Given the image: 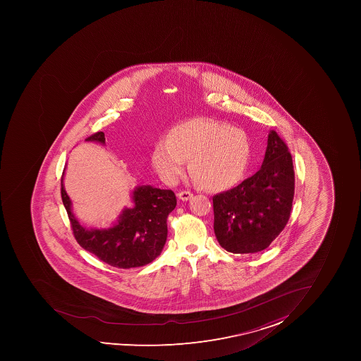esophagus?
<instances>
[{"mask_svg": "<svg viewBox=\"0 0 361 361\" xmlns=\"http://www.w3.org/2000/svg\"><path fill=\"white\" fill-rule=\"evenodd\" d=\"M178 197L180 200L183 201H188L193 197V194L190 193V192H186V190H183V192H178Z\"/></svg>", "mask_w": 361, "mask_h": 361, "instance_id": "obj_1", "label": "esophagus"}]
</instances>
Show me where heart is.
<instances>
[{
  "label": "heart",
  "instance_id": "obj_1",
  "mask_svg": "<svg viewBox=\"0 0 361 361\" xmlns=\"http://www.w3.org/2000/svg\"><path fill=\"white\" fill-rule=\"evenodd\" d=\"M201 187L222 192L236 186L250 164V142L246 132L212 118L180 122L152 152V166L168 183L180 178L185 162Z\"/></svg>",
  "mask_w": 361,
  "mask_h": 361
}]
</instances>
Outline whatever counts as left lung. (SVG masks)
<instances>
[{
    "mask_svg": "<svg viewBox=\"0 0 361 361\" xmlns=\"http://www.w3.org/2000/svg\"><path fill=\"white\" fill-rule=\"evenodd\" d=\"M294 197V169L288 148L274 130L259 171L232 190L213 197L214 233L234 254L257 253L288 222Z\"/></svg>",
    "mask_w": 361,
    "mask_h": 361,
    "instance_id": "left-lung-1",
    "label": "left lung"
}]
</instances>
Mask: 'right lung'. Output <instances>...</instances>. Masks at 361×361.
I'll return each mask as SVG.
<instances>
[{
    "label": "right lung",
    "mask_w": 361,
    "mask_h": 361,
    "mask_svg": "<svg viewBox=\"0 0 361 361\" xmlns=\"http://www.w3.org/2000/svg\"><path fill=\"white\" fill-rule=\"evenodd\" d=\"M86 141L106 145L104 133L90 136ZM65 171L61 178L62 202L72 222L73 233L83 250L97 255L113 267H141L155 260L167 240V216L176 197L171 190L150 185L136 186L132 192V207H125L118 220L106 228H86L73 213V202L65 190Z\"/></svg>",
    "instance_id": "obj_1"
}]
</instances>
